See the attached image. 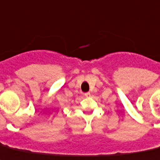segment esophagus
I'll return each mask as SVG.
<instances>
[{
	"mask_svg": "<svg viewBox=\"0 0 160 160\" xmlns=\"http://www.w3.org/2000/svg\"><path fill=\"white\" fill-rule=\"evenodd\" d=\"M85 97H86V98H90L91 93L90 92H86V93H85Z\"/></svg>",
	"mask_w": 160,
	"mask_h": 160,
	"instance_id": "1",
	"label": "esophagus"
}]
</instances>
